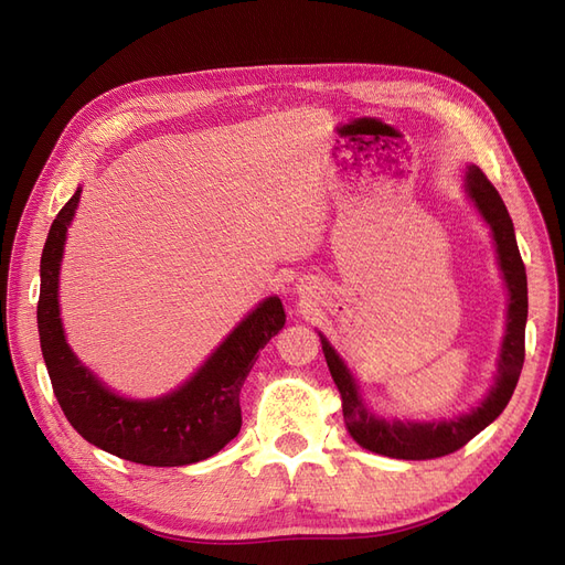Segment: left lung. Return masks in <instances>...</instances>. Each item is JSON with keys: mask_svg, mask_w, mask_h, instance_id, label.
<instances>
[{"mask_svg": "<svg viewBox=\"0 0 565 565\" xmlns=\"http://www.w3.org/2000/svg\"><path fill=\"white\" fill-rule=\"evenodd\" d=\"M467 191L476 202L478 212L492 228V237L498 243L500 266L509 287V318H507V334L500 355L498 382H494L488 398L481 407L471 409L469 415L450 422H434V424H403V422H386L377 415H372L365 403L358 396L355 382L347 365L334 349L322 339V353L328 361L332 380L341 393V409H344L347 429L353 436L358 446L372 450L377 455L396 457V459H434L446 457L481 434L490 422L502 415L511 393L516 388V382L523 370L525 358V320H527V280L521 252L516 245L514 224L504 207L500 193L478 167H469L467 172Z\"/></svg>", "mask_w": 565, "mask_h": 565, "instance_id": "left-lung-1", "label": "left lung"}]
</instances>
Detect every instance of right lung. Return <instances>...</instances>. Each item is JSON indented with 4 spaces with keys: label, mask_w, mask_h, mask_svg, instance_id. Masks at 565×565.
I'll return each mask as SVG.
<instances>
[{
    "label": "right lung",
    "mask_w": 565,
    "mask_h": 565,
    "mask_svg": "<svg viewBox=\"0 0 565 565\" xmlns=\"http://www.w3.org/2000/svg\"><path fill=\"white\" fill-rule=\"evenodd\" d=\"M79 191L51 224L40 266L38 328L56 401L73 429L92 446L146 467H183L216 455L241 431V388L256 353L285 324L278 297H268L221 344L191 382L158 401L115 396L65 344L58 316V268Z\"/></svg>",
    "instance_id": "obj_1"
}]
</instances>
